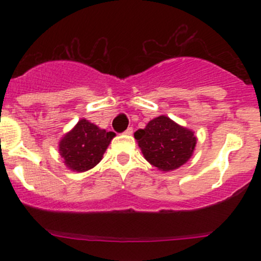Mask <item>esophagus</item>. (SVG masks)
<instances>
[{
    "instance_id": "obj_1",
    "label": "esophagus",
    "mask_w": 261,
    "mask_h": 261,
    "mask_svg": "<svg viewBox=\"0 0 261 261\" xmlns=\"http://www.w3.org/2000/svg\"><path fill=\"white\" fill-rule=\"evenodd\" d=\"M133 133H134V128H133V127H127L126 130H125L124 134H126V135H133Z\"/></svg>"
}]
</instances>
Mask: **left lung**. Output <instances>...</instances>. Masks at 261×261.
<instances>
[{"instance_id": "8db88e82", "label": "left lung", "mask_w": 261, "mask_h": 261, "mask_svg": "<svg viewBox=\"0 0 261 261\" xmlns=\"http://www.w3.org/2000/svg\"><path fill=\"white\" fill-rule=\"evenodd\" d=\"M143 155L152 166L168 172L179 168L193 154L196 137L167 116H158L135 133Z\"/></svg>"}]
</instances>
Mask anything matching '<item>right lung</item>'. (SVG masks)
<instances>
[{
  "mask_svg": "<svg viewBox=\"0 0 261 261\" xmlns=\"http://www.w3.org/2000/svg\"><path fill=\"white\" fill-rule=\"evenodd\" d=\"M115 134L107 133L82 119L60 142V154L66 166L76 172H86L99 163Z\"/></svg>",
  "mask_w": 261,
  "mask_h": 261,
  "instance_id": "add662e5",
  "label": "right lung"
}]
</instances>
